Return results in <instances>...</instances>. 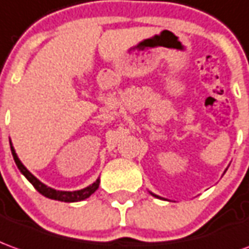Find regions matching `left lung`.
<instances>
[{
  "label": "left lung",
  "instance_id": "left-lung-1",
  "mask_svg": "<svg viewBox=\"0 0 249 249\" xmlns=\"http://www.w3.org/2000/svg\"><path fill=\"white\" fill-rule=\"evenodd\" d=\"M155 197H156V196H155Z\"/></svg>",
  "mask_w": 249,
  "mask_h": 249
}]
</instances>
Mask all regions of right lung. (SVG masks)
Wrapping results in <instances>:
<instances>
[{"instance_id":"1","label":"right lung","mask_w":249,"mask_h":249,"mask_svg":"<svg viewBox=\"0 0 249 249\" xmlns=\"http://www.w3.org/2000/svg\"><path fill=\"white\" fill-rule=\"evenodd\" d=\"M10 149H12V155H13V159H15L16 164L18 167V170L24 174V177L34 185V187L36 190L39 191L40 194H43L44 197L51 198V199H56V201H62V202H76V201H82V199H86L89 198L93 193H94L98 186H100V179H97L93 185H90L86 189H82V190H76V191H59V190H53L51 187H48L44 183H41L39 179L35 178L32 174L28 171L27 168L24 167L20 159L17 158V155L15 152V148L12 147L10 144Z\"/></svg>"}]
</instances>
